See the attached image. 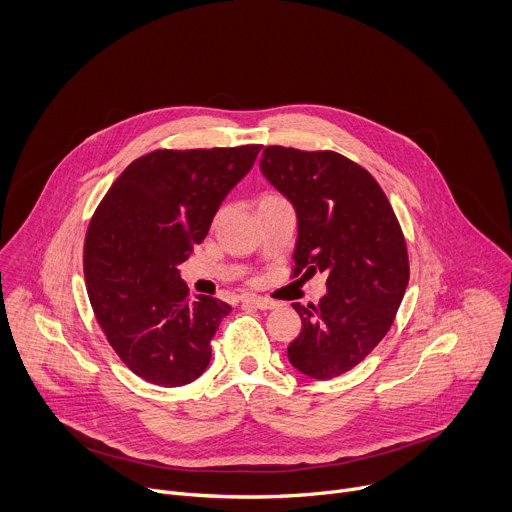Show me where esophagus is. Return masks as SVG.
<instances>
[{
    "instance_id": "1",
    "label": "esophagus",
    "mask_w": 512,
    "mask_h": 512,
    "mask_svg": "<svg viewBox=\"0 0 512 512\" xmlns=\"http://www.w3.org/2000/svg\"><path fill=\"white\" fill-rule=\"evenodd\" d=\"M241 302L243 304H249V306H255V308H259V310H273L277 304L275 302H271V300H267V298H257V296H243L241 298Z\"/></svg>"
}]
</instances>
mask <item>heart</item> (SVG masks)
Listing matches in <instances>:
<instances>
[{
  "label": "heart",
  "instance_id": "obj_1",
  "mask_svg": "<svg viewBox=\"0 0 512 512\" xmlns=\"http://www.w3.org/2000/svg\"><path fill=\"white\" fill-rule=\"evenodd\" d=\"M283 204H287V200H285L283 196L269 192V194H263V196L259 198L257 210H261V208H273V206H283Z\"/></svg>",
  "mask_w": 512,
  "mask_h": 512
}]
</instances>
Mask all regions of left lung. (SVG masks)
<instances>
[{
    "label": "left lung",
    "instance_id": "left-lung-1",
    "mask_svg": "<svg viewBox=\"0 0 512 512\" xmlns=\"http://www.w3.org/2000/svg\"><path fill=\"white\" fill-rule=\"evenodd\" d=\"M259 166L298 216L294 273H328L318 306L291 304L302 332L287 358L312 379H334L373 352L401 306L409 259L399 221L377 180L336 152L269 145Z\"/></svg>",
    "mask_w": 512,
    "mask_h": 512
}]
</instances>
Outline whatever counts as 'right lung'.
<instances>
[{"mask_svg": "<svg viewBox=\"0 0 512 512\" xmlns=\"http://www.w3.org/2000/svg\"><path fill=\"white\" fill-rule=\"evenodd\" d=\"M259 152H152L123 170L95 210L85 241L89 300L109 344L143 381L182 387L206 371L231 306L190 298L178 267Z\"/></svg>", "mask_w": 512, "mask_h": 512, "instance_id": "add662e5", "label": "right lung"}]
</instances>
